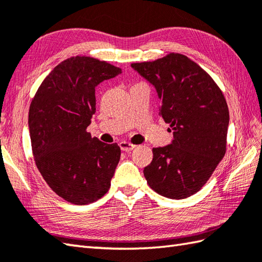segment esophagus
Instances as JSON below:
<instances>
[{"label":"esophagus","instance_id":"34e87169","mask_svg":"<svg viewBox=\"0 0 262 262\" xmlns=\"http://www.w3.org/2000/svg\"><path fill=\"white\" fill-rule=\"evenodd\" d=\"M119 146L122 151H125V152H129V151H132V149H134L136 147V145H134V144H132L129 142H125V141L120 142Z\"/></svg>","mask_w":262,"mask_h":262}]
</instances>
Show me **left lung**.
Wrapping results in <instances>:
<instances>
[{"instance_id":"obj_1","label":"left lung","mask_w":262,"mask_h":262,"mask_svg":"<svg viewBox=\"0 0 262 262\" xmlns=\"http://www.w3.org/2000/svg\"><path fill=\"white\" fill-rule=\"evenodd\" d=\"M154 85L160 116L173 132L170 145L153 148L144 176L155 192L183 199L199 191L226 152L230 114L221 89L185 55L170 53L132 64Z\"/></svg>"}]
</instances>
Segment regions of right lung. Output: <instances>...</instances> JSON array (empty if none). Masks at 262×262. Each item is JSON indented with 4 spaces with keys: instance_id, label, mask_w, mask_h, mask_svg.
<instances>
[{
    "instance_id": "obj_1",
    "label": "right lung",
    "mask_w": 262,
    "mask_h": 262,
    "mask_svg": "<svg viewBox=\"0 0 262 262\" xmlns=\"http://www.w3.org/2000/svg\"><path fill=\"white\" fill-rule=\"evenodd\" d=\"M121 73L89 56L63 60L33 97L28 125L37 168L52 190L74 205L104 196L120 160V147L86 132L96 113V86Z\"/></svg>"
}]
</instances>
